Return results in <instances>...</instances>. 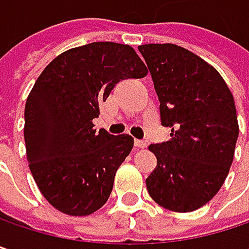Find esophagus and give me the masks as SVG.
Wrapping results in <instances>:
<instances>
[{
    "instance_id": "obj_1",
    "label": "esophagus",
    "mask_w": 249,
    "mask_h": 249,
    "mask_svg": "<svg viewBox=\"0 0 249 249\" xmlns=\"http://www.w3.org/2000/svg\"><path fill=\"white\" fill-rule=\"evenodd\" d=\"M135 147L137 148H145L147 147V142L144 140H135Z\"/></svg>"
}]
</instances>
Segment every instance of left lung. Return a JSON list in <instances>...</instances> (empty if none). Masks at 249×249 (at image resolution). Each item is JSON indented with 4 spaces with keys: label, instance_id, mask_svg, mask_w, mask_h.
I'll return each mask as SVG.
<instances>
[{
    "label": "left lung",
    "instance_id": "obj_1",
    "mask_svg": "<svg viewBox=\"0 0 249 249\" xmlns=\"http://www.w3.org/2000/svg\"><path fill=\"white\" fill-rule=\"evenodd\" d=\"M170 140L151 144L157 166L145 180L153 200L173 212L206 205L229 173L239 134L233 96L219 72L176 44L138 46Z\"/></svg>",
    "mask_w": 249,
    "mask_h": 249
}]
</instances>
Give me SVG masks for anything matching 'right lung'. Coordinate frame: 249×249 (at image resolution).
Listing matches in <instances>:
<instances>
[{
	"label": "right lung",
	"mask_w": 249,
	"mask_h": 249,
	"mask_svg": "<svg viewBox=\"0 0 249 249\" xmlns=\"http://www.w3.org/2000/svg\"><path fill=\"white\" fill-rule=\"evenodd\" d=\"M147 73L131 46L96 41L63 52L38 76L25 102V153L53 208L86 216L107 203L134 138L96 131L93 118L120 80Z\"/></svg>",
	"instance_id": "1"
}]
</instances>
